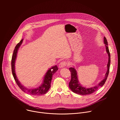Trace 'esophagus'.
Wrapping results in <instances>:
<instances>
[{"instance_id": "esophagus-1", "label": "esophagus", "mask_w": 120, "mask_h": 120, "mask_svg": "<svg viewBox=\"0 0 120 120\" xmlns=\"http://www.w3.org/2000/svg\"><path fill=\"white\" fill-rule=\"evenodd\" d=\"M67 66V63L65 61H63L61 62L59 64V68H64Z\"/></svg>"}]
</instances>
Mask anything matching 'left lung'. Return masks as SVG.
<instances>
[{
    "label": "left lung",
    "mask_w": 120,
    "mask_h": 120,
    "mask_svg": "<svg viewBox=\"0 0 120 120\" xmlns=\"http://www.w3.org/2000/svg\"><path fill=\"white\" fill-rule=\"evenodd\" d=\"M104 43L105 44L106 52L108 55V62L107 65V69L104 79L102 80L97 85L94 87H91L90 88L85 87L82 85L79 82L76 69L74 67H70L69 68V70L71 73V79L69 83V87L73 92L80 95L90 94L95 92L100 87H102L105 83L109 73L110 65L111 63V56L109 48L107 46L108 42L105 37H104Z\"/></svg>",
    "instance_id": "left-lung-1"
}]
</instances>
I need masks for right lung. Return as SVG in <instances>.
<instances>
[{
	"label": "right lung",
	"instance_id": "add662e5",
	"mask_svg": "<svg viewBox=\"0 0 120 120\" xmlns=\"http://www.w3.org/2000/svg\"><path fill=\"white\" fill-rule=\"evenodd\" d=\"M23 41V39H22L19 43L16 45L12 55L11 60V68L12 72L14 79L19 87L25 93H26L32 95H41L45 94L51 87V80L52 79L53 75L58 70V67L56 65H55L49 69L45 73L42 83L38 87L35 88H28L24 86L19 80L18 77H17L16 75L15 71V62L17 54H18V50L21 45Z\"/></svg>",
	"mask_w": 120,
	"mask_h": 120
}]
</instances>
